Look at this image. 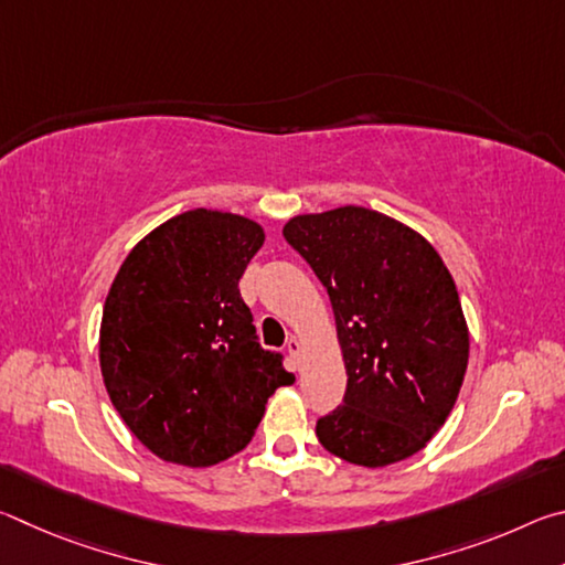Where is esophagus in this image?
<instances>
[{
    "label": "esophagus",
    "instance_id": "esophagus-1",
    "mask_svg": "<svg viewBox=\"0 0 565 565\" xmlns=\"http://www.w3.org/2000/svg\"><path fill=\"white\" fill-rule=\"evenodd\" d=\"M286 351H289V356L294 359V363H299V359H301V341L296 339V337H291L289 341H286Z\"/></svg>",
    "mask_w": 565,
    "mask_h": 565
}]
</instances>
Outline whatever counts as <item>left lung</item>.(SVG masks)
<instances>
[{"instance_id":"left-lung-1","label":"left lung","mask_w":565,"mask_h":565,"mask_svg":"<svg viewBox=\"0 0 565 565\" xmlns=\"http://www.w3.org/2000/svg\"><path fill=\"white\" fill-rule=\"evenodd\" d=\"M284 238L327 286L347 363L341 406L317 420L321 446L366 468L418 454L451 414L468 363L463 309L441 256L363 206L294 216Z\"/></svg>"}]
</instances>
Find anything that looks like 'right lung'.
Segmentation results:
<instances>
[{
    "mask_svg": "<svg viewBox=\"0 0 565 565\" xmlns=\"http://www.w3.org/2000/svg\"><path fill=\"white\" fill-rule=\"evenodd\" d=\"M264 244L252 218L194 209L131 248L104 303L99 363L124 424L151 454L204 468L242 451L279 386L238 294Z\"/></svg>",
    "mask_w": 565,
    "mask_h": 565,
    "instance_id": "1",
    "label": "right lung"
}]
</instances>
